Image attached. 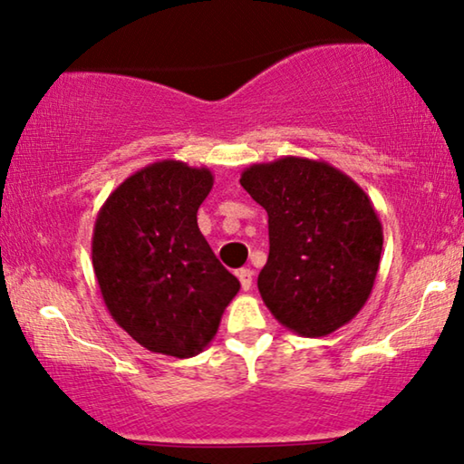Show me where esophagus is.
<instances>
[{
    "label": "esophagus",
    "instance_id": "esophagus-1",
    "mask_svg": "<svg viewBox=\"0 0 464 464\" xmlns=\"http://www.w3.org/2000/svg\"><path fill=\"white\" fill-rule=\"evenodd\" d=\"M238 280H240V286H243V291H248V288L253 286V270H251V267H243V270H238Z\"/></svg>",
    "mask_w": 464,
    "mask_h": 464
}]
</instances>
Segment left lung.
I'll return each instance as SVG.
<instances>
[{"instance_id": "obj_1", "label": "left lung", "mask_w": 464, "mask_h": 464, "mask_svg": "<svg viewBox=\"0 0 464 464\" xmlns=\"http://www.w3.org/2000/svg\"><path fill=\"white\" fill-rule=\"evenodd\" d=\"M240 186L267 211L261 299L282 326L326 337L371 297L382 226L368 194L337 167L304 157L255 163Z\"/></svg>"}]
</instances>
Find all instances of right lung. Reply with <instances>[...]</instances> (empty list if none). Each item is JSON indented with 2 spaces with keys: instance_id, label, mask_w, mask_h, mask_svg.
Instances as JSON below:
<instances>
[{
  "instance_id": "right-lung-1",
  "label": "right lung",
  "mask_w": 464,
  "mask_h": 464,
  "mask_svg": "<svg viewBox=\"0 0 464 464\" xmlns=\"http://www.w3.org/2000/svg\"><path fill=\"white\" fill-rule=\"evenodd\" d=\"M211 188L207 167L165 159L119 184L98 211L92 264L106 310L154 353L203 352L240 288L198 230Z\"/></svg>"
}]
</instances>
